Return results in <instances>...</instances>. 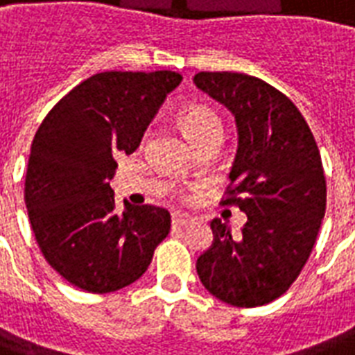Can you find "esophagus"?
I'll return each mask as SVG.
<instances>
[{
  "label": "esophagus",
  "mask_w": 355,
  "mask_h": 355,
  "mask_svg": "<svg viewBox=\"0 0 355 355\" xmlns=\"http://www.w3.org/2000/svg\"><path fill=\"white\" fill-rule=\"evenodd\" d=\"M193 223V219L188 216H178V214H175V216L171 217V225L173 227H178V228H184L188 227V225H191Z\"/></svg>",
  "instance_id": "34e87169"
}]
</instances>
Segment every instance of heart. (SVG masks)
<instances>
[{
    "mask_svg": "<svg viewBox=\"0 0 355 355\" xmlns=\"http://www.w3.org/2000/svg\"><path fill=\"white\" fill-rule=\"evenodd\" d=\"M180 127L184 128V132L195 145L202 141L205 138L216 136V134H223V123L211 108L195 107L184 108L180 114Z\"/></svg>",
    "mask_w": 355,
    "mask_h": 355,
    "instance_id": "heart-1",
    "label": "heart"
}]
</instances>
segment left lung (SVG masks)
<instances>
[{
  "label": "left lung",
  "mask_w": 355,
  "mask_h": 355,
  "mask_svg": "<svg viewBox=\"0 0 355 355\" xmlns=\"http://www.w3.org/2000/svg\"><path fill=\"white\" fill-rule=\"evenodd\" d=\"M193 83L236 118L237 153L221 205L247 214L239 236L217 217L210 223L214 241L197 275L223 302L263 306L291 287L313 250L326 210L319 147L291 99L265 80L200 71Z\"/></svg>",
  "instance_id": "8db88e82"
}]
</instances>
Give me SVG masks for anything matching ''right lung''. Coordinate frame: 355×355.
Segmentation results:
<instances>
[{
    "label": "right lung",
    "instance_id": "right-lung-1",
    "mask_svg": "<svg viewBox=\"0 0 355 355\" xmlns=\"http://www.w3.org/2000/svg\"><path fill=\"white\" fill-rule=\"evenodd\" d=\"M175 71H105L75 86L51 108L31 145L25 205L44 258L88 293L130 286L171 228L158 206L116 210L114 156L132 155L169 92Z\"/></svg>",
    "mask_w": 355,
    "mask_h": 355
}]
</instances>
